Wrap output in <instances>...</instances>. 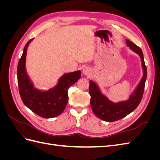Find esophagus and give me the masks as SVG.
<instances>
[{
	"instance_id": "esophagus-1",
	"label": "esophagus",
	"mask_w": 160,
	"mask_h": 160,
	"mask_svg": "<svg viewBox=\"0 0 160 160\" xmlns=\"http://www.w3.org/2000/svg\"><path fill=\"white\" fill-rule=\"evenodd\" d=\"M91 70L89 67H85V68L83 69V73L85 75H91Z\"/></svg>"
}]
</instances>
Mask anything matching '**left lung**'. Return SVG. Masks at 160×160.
<instances>
[{
    "label": "left lung",
    "mask_w": 160,
    "mask_h": 160,
    "mask_svg": "<svg viewBox=\"0 0 160 160\" xmlns=\"http://www.w3.org/2000/svg\"><path fill=\"white\" fill-rule=\"evenodd\" d=\"M127 46L139 56L143 69L142 78L135 89L129 95L126 101L113 103L101 92L99 87L95 81H89V94L91 95V106L93 113L98 118L105 122H115L125 118L137 108L142 99L145 83L147 77V69L145 65L144 58L142 49L134 43L126 39Z\"/></svg>",
    "instance_id": "left-lung-1"
}]
</instances>
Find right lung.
I'll return each instance as SVG.
<instances>
[{"label": "right lung", "mask_w": 160, "mask_h": 160, "mask_svg": "<svg viewBox=\"0 0 160 160\" xmlns=\"http://www.w3.org/2000/svg\"><path fill=\"white\" fill-rule=\"evenodd\" d=\"M33 38L28 41L23 49L17 67L18 85L23 103L32 112L44 118H53L61 115L68 102V89L81 78V71L62 75L57 84L49 90L35 88L26 70V57L28 47Z\"/></svg>", "instance_id": "right-lung-1"}]
</instances>
